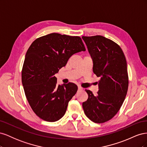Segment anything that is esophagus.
Wrapping results in <instances>:
<instances>
[{
	"label": "esophagus",
	"mask_w": 147,
	"mask_h": 147,
	"mask_svg": "<svg viewBox=\"0 0 147 147\" xmlns=\"http://www.w3.org/2000/svg\"><path fill=\"white\" fill-rule=\"evenodd\" d=\"M78 91H81L83 90V88L80 86H78Z\"/></svg>",
	"instance_id": "34e87169"
}]
</instances>
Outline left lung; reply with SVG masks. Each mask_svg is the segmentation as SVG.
I'll return each mask as SVG.
<instances>
[{
  "instance_id": "obj_1",
  "label": "left lung",
  "mask_w": 147,
  "mask_h": 147,
  "mask_svg": "<svg viewBox=\"0 0 147 147\" xmlns=\"http://www.w3.org/2000/svg\"><path fill=\"white\" fill-rule=\"evenodd\" d=\"M82 38L92 58L93 72L100 77L97 94L86 90L88 99L82 106L89 119L102 123L118 113L125 99L129 84L126 57L118 44L109 38L101 35Z\"/></svg>"
}]
</instances>
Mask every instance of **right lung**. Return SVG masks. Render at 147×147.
<instances>
[{"mask_svg":"<svg viewBox=\"0 0 147 147\" xmlns=\"http://www.w3.org/2000/svg\"><path fill=\"white\" fill-rule=\"evenodd\" d=\"M86 50L82 38L52 33L32 42L22 69L25 95L34 112L41 119L54 122L63 117L78 87L73 83L57 85L55 74L75 53Z\"/></svg>","mask_w":147,"mask_h":147,"instance_id":"add662e5","label":"right lung"}]
</instances>
